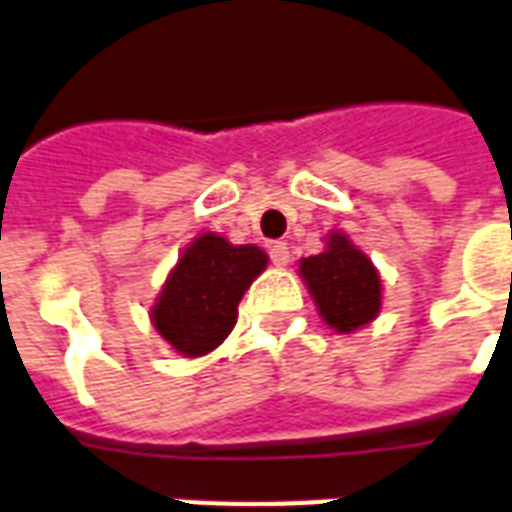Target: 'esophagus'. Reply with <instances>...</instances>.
Masks as SVG:
<instances>
[{"instance_id": "obj_1", "label": "esophagus", "mask_w": 512, "mask_h": 512, "mask_svg": "<svg viewBox=\"0 0 512 512\" xmlns=\"http://www.w3.org/2000/svg\"><path fill=\"white\" fill-rule=\"evenodd\" d=\"M270 259L275 267H286L288 261H291V253H288L286 242H272L270 245Z\"/></svg>"}]
</instances>
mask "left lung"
<instances>
[{"instance_id": "8db88e82", "label": "left lung", "mask_w": 512, "mask_h": 512, "mask_svg": "<svg viewBox=\"0 0 512 512\" xmlns=\"http://www.w3.org/2000/svg\"><path fill=\"white\" fill-rule=\"evenodd\" d=\"M326 248L299 259V278L305 280L318 315L337 334L359 332L372 324L383 307V280L367 253L345 232H329Z\"/></svg>"}]
</instances>
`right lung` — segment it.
<instances>
[{
	"label": "right lung",
	"mask_w": 512,
	"mask_h": 512,
	"mask_svg": "<svg viewBox=\"0 0 512 512\" xmlns=\"http://www.w3.org/2000/svg\"><path fill=\"white\" fill-rule=\"evenodd\" d=\"M256 245H232L215 232L188 242L151 305V324L180 356L197 359L215 351L237 324V305L267 270Z\"/></svg>",
	"instance_id": "obj_1"
}]
</instances>
